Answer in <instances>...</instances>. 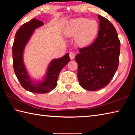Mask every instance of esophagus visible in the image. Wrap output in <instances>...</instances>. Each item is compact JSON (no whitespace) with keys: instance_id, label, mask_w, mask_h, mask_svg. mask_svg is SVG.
<instances>
[{"instance_id":"obj_1","label":"esophagus","mask_w":135,"mask_h":135,"mask_svg":"<svg viewBox=\"0 0 135 135\" xmlns=\"http://www.w3.org/2000/svg\"><path fill=\"white\" fill-rule=\"evenodd\" d=\"M69 55H70V58L71 59V60H73V59H74V58H75V54L74 53H73V52H70Z\"/></svg>"}]
</instances>
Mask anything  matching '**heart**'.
<instances>
[{"instance_id":"1","label":"heart","mask_w":135,"mask_h":135,"mask_svg":"<svg viewBox=\"0 0 135 135\" xmlns=\"http://www.w3.org/2000/svg\"><path fill=\"white\" fill-rule=\"evenodd\" d=\"M99 26L97 21L84 18H77L67 22L64 34L68 37H75L79 47H85L92 43L98 35Z\"/></svg>"}]
</instances>
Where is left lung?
<instances>
[{
  "label": "left lung",
  "instance_id": "obj_1",
  "mask_svg": "<svg viewBox=\"0 0 135 135\" xmlns=\"http://www.w3.org/2000/svg\"><path fill=\"white\" fill-rule=\"evenodd\" d=\"M99 29L92 45L79 49L75 57L78 64L77 77L84 89L94 91L108 85L117 71L120 42L115 28L99 15Z\"/></svg>",
  "mask_w": 135,
  "mask_h": 135
}]
</instances>
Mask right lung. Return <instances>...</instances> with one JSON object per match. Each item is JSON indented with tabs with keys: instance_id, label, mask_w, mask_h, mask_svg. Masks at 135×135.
Instances as JSON below:
<instances>
[{
	"instance_id": "add662e5",
	"label": "right lung",
	"mask_w": 135,
	"mask_h": 135,
	"mask_svg": "<svg viewBox=\"0 0 135 135\" xmlns=\"http://www.w3.org/2000/svg\"><path fill=\"white\" fill-rule=\"evenodd\" d=\"M43 25L42 21L36 18L22 25L15 34L12 46L13 67L16 76L22 88L29 92L37 93H46L54 89L57 86L59 73L70 61L69 54L52 59L42 80H36L31 78L24 62V49L35 30Z\"/></svg>"
}]
</instances>
